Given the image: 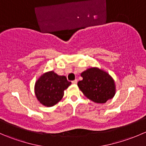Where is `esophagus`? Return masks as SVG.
<instances>
[{
    "label": "esophagus",
    "instance_id": "esophagus-1",
    "mask_svg": "<svg viewBox=\"0 0 146 146\" xmlns=\"http://www.w3.org/2000/svg\"><path fill=\"white\" fill-rule=\"evenodd\" d=\"M77 82H78V80H76H76H73V81H72V83H73V84H76Z\"/></svg>",
    "mask_w": 146,
    "mask_h": 146
}]
</instances>
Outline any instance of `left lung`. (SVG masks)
Instances as JSON below:
<instances>
[{"mask_svg": "<svg viewBox=\"0 0 146 146\" xmlns=\"http://www.w3.org/2000/svg\"><path fill=\"white\" fill-rule=\"evenodd\" d=\"M82 80L78 86L85 97L97 103H105L115 95V85L111 76L104 70L91 68L81 73Z\"/></svg>", "mask_w": 146, "mask_h": 146, "instance_id": "obj_1", "label": "left lung"}]
</instances>
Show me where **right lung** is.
<instances>
[{
  "instance_id": "1",
  "label": "right lung",
  "mask_w": 146,
  "mask_h": 146,
  "mask_svg": "<svg viewBox=\"0 0 146 146\" xmlns=\"http://www.w3.org/2000/svg\"><path fill=\"white\" fill-rule=\"evenodd\" d=\"M71 84L66 76H58L54 71L42 75L35 83V95L43 105L52 107L64 96V91Z\"/></svg>"
}]
</instances>
